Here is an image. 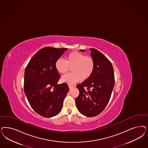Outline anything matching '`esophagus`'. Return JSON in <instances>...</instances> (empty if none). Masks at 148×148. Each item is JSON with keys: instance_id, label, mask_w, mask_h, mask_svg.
<instances>
[{"instance_id": "esophagus-1", "label": "esophagus", "mask_w": 148, "mask_h": 148, "mask_svg": "<svg viewBox=\"0 0 148 148\" xmlns=\"http://www.w3.org/2000/svg\"><path fill=\"white\" fill-rule=\"evenodd\" d=\"M74 86H71V85H69V89H72V88H73Z\"/></svg>"}]
</instances>
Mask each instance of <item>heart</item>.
I'll use <instances>...</instances> for the list:
<instances>
[{
	"label": "heart",
	"instance_id": "heart-1",
	"mask_svg": "<svg viewBox=\"0 0 148 148\" xmlns=\"http://www.w3.org/2000/svg\"><path fill=\"white\" fill-rule=\"evenodd\" d=\"M55 67L59 73L65 74L71 68V73L64 75L61 81L63 83L73 84L80 81L89 79L95 69L94 59L82 53L73 51L67 55L65 60L59 58L55 62Z\"/></svg>",
	"mask_w": 148,
	"mask_h": 148
}]
</instances>
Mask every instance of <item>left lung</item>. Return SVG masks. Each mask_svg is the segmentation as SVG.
Segmentation results:
<instances>
[{
    "mask_svg": "<svg viewBox=\"0 0 148 148\" xmlns=\"http://www.w3.org/2000/svg\"><path fill=\"white\" fill-rule=\"evenodd\" d=\"M90 50L94 71L89 79L77 84L79 94L76 105L82 114L92 117L101 113L108 104L114 86V74L112 63L103 54L95 48Z\"/></svg>",
    "mask_w": 148,
    "mask_h": 148,
    "instance_id": "8db88e82",
    "label": "left lung"
}]
</instances>
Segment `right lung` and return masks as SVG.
Wrapping results in <instances>:
<instances>
[{
  "label": "right lung",
  "mask_w": 148,
  "mask_h": 148,
  "mask_svg": "<svg viewBox=\"0 0 148 148\" xmlns=\"http://www.w3.org/2000/svg\"><path fill=\"white\" fill-rule=\"evenodd\" d=\"M66 50V48H43L32 58L25 70V94L32 108L45 118L61 112L69 90L66 83L58 84L60 75L55 67L56 60Z\"/></svg>",
  "instance_id": "obj_1"
}]
</instances>
